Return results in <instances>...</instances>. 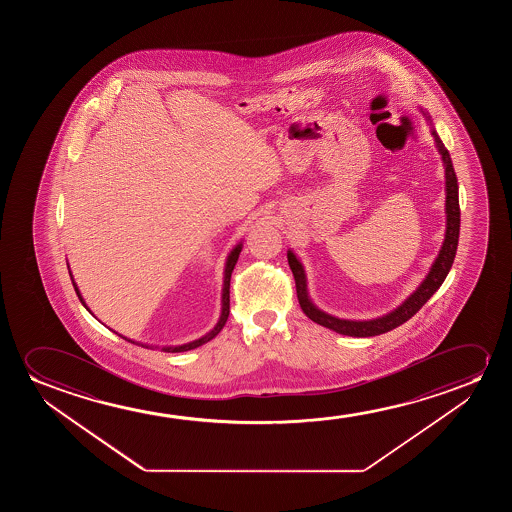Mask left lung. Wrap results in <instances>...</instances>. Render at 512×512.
Wrapping results in <instances>:
<instances>
[{
  "label": "left lung",
  "instance_id": "left-lung-1",
  "mask_svg": "<svg viewBox=\"0 0 512 512\" xmlns=\"http://www.w3.org/2000/svg\"><path fill=\"white\" fill-rule=\"evenodd\" d=\"M427 115V113H423ZM427 119L430 117L427 115ZM432 122V120H430ZM435 147L441 154L444 162V171H446V236L441 246V252L437 255L434 264L430 267L425 280L421 281L420 287L414 290L413 294L407 297L406 301L400 304L399 308L393 309L392 313L385 316H379L374 320H364V322H355V320H341L336 316L327 315L322 309L316 308L308 295V283H306V273L299 259L295 257L294 252L288 250V264L294 273L295 288H297V299L301 304L304 315L311 318L318 325H323L327 329L334 330L337 334L351 337H372L385 334L388 330L397 329L399 325L407 322L411 316L416 315L423 304L439 290L442 281L446 280L449 269L453 266L455 260L456 246H458V234H460V203H458V180H456L455 168L449 157V152L444 147L439 134L432 129Z\"/></svg>",
  "mask_w": 512,
  "mask_h": 512
}]
</instances>
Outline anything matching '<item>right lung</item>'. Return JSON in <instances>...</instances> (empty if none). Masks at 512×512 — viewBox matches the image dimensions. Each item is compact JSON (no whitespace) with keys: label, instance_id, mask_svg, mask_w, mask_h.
<instances>
[{"label":"right lung","instance_id":"add662e5","mask_svg":"<svg viewBox=\"0 0 512 512\" xmlns=\"http://www.w3.org/2000/svg\"><path fill=\"white\" fill-rule=\"evenodd\" d=\"M241 248L243 245L239 243V245L234 246V250L229 253V257H227V262H225V271H224V288H222V315H220V320H218L217 325H215V329L210 330L206 336L199 337L196 341H192V343L182 344V346H164L161 348V351H166V353H180V351H189L194 350L197 346H201V344L208 343L211 341L213 337L217 336L220 330L224 329L225 322H227V318H229V287H231V274L234 271V266H236V262H238L239 253H241ZM73 281V287H75V292H77L78 299L80 302L84 304L85 308H87V304H85L84 299H82V295H80V290H78L77 283L75 280L71 278ZM87 311H91V309L87 308ZM122 339H126V341H131V339H127V337L120 336ZM134 343V341H131ZM141 346H145L148 348L147 344H141Z\"/></svg>","mask_w":512,"mask_h":512}]
</instances>
